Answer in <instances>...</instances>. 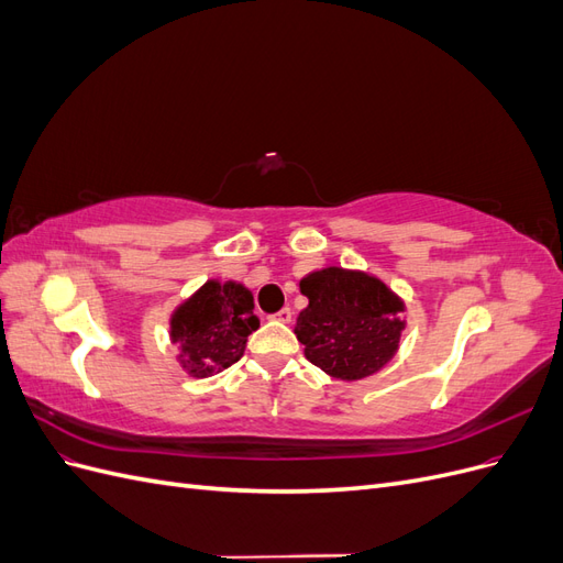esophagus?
Wrapping results in <instances>:
<instances>
[{"label":"esophagus","mask_w":563,"mask_h":563,"mask_svg":"<svg viewBox=\"0 0 563 563\" xmlns=\"http://www.w3.org/2000/svg\"><path fill=\"white\" fill-rule=\"evenodd\" d=\"M275 321H282V323H291V319H294V312H291V308H284V310H279L275 317H272Z\"/></svg>","instance_id":"esophagus-1"}]
</instances>
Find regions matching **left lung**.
I'll list each match as a JSON object with an SVG mask.
<instances>
[{"instance_id":"left-lung-1","label":"left lung","mask_w":563,"mask_h":563,"mask_svg":"<svg viewBox=\"0 0 563 563\" xmlns=\"http://www.w3.org/2000/svg\"><path fill=\"white\" fill-rule=\"evenodd\" d=\"M300 294L308 308L296 319V338L327 376L364 380L395 360L406 305L380 277L331 265L302 277Z\"/></svg>"}]
</instances>
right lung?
Returning <instances> with one entry per match:
<instances>
[{
  "instance_id": "1",
  "label": "right lung",
  "mask_w": 563,
  "mask_h": 563,
  "mask_svg": "<svg viewBox=\"0 0 563 563\" xmlns=\"http://www.w3.org/2000/svg\"><path fill=\"white\" fill-rule=\"evenodd\" d=\"M258 327L251 288L234 279H209L176 305L168 317V340L187 376L209 378L240 362Z\"/></svg>"
}]
</instances>
